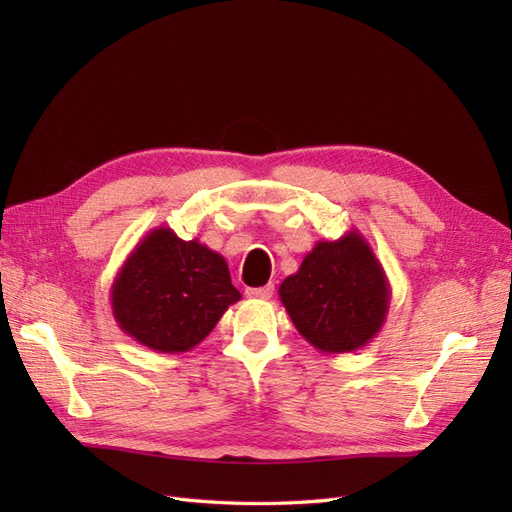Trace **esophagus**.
Here are the masks:
<instances>
[{"label": "esophagus", "instance_id": "34e87169", "mask_svg": "<svg viewBox=\"0 0 512 512\" xmlns=\"http://www.w3.org/2000/svg\"><path fill=\"white\" fill-rule=\"evenodd\" d=\"M273 284H267V286H260V288H245V294L250 299H271L273 294Z\"/></svg>", "mask_w": 512, "mask_h": 512}]
</instances>
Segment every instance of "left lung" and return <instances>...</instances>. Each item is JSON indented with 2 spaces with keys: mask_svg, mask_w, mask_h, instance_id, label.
I'll return each instance as SVG.
<instances>
[{
  "mask_svg": "<svg viewBox=\"0 0 512 512\" xmlns=\"http://www.w3.org/2000/svg\"><path fill=\"white\" fill-rule=\"evenodd\" d=\"M280 299L297 331L324 354L367 346L389 314L391 286L359 230L318 241L297 273L280 286Z\"/></svg>",
  "mask_w": 512,
  "mask_h": 512,
  "instance_id": "obj_1",
  "label": "left lung"
}]
</instances>
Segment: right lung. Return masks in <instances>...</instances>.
Here are the masks:
<instances>
[{
  "label": "right lung",
  "mask_w": 512,
  "mask_h": 512,
  "mask_svg": "<svg viewBox=\"0 0 512 512\" xmlns=\"http://www.w3.org/2000/svg\"><path fill=\"white\" fill-rule=\"evenodd\" d=\"M239 299L224 256L166 226L136 243L111 286L119 329L164 354L198 346Z\"/></svg>",
  "instance_id": "1"
}]
</instances>
